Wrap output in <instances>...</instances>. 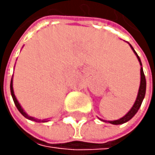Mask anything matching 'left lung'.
I'll list each match as a JSON object with an SVG mask.
<instances>
[{
  "instance_id": "8db88e82",
  "label": "left lung",
  "mask_w": 155,
  "mask_h": 155,
  "mask_svg": "<svg viewBox=\"0 0 155 155\" xmlns=\"http://www.w3.org/2000/svg\"><path fill=\"white\" fill-rule=\"evenodd\" d=\"M131 49L133 50L134 52V54L136 55L137 58H138L139 62H140V88H139V92H138V96H137V98H136V101H135V103L134 105L132 106V108L129 110V111L127 112V114L123 116L122 118L118 119V120H114V121H106V120H102V119H100L101 121H103L105 123H109V124H124V123H127L128 122L130 119H132L135 114L138 112L139 109L140 108L141 106V103H142V101L144 99V97H145V93H146V79H145V75H144V72H143V69H142V64H141V61H140V57L138 56V54L136 53V51L134 50V48L132 47V45L127 43Z\"/></svg>"
}]
</instances>
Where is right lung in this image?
<instances>
[{
  "mask_svg": "<svg viewBox=\"0 0 155 155\" xmlns=\"http://www.w3.org/2000/svg\"><path fill=\"white\" fill-rule=\"evenodd\" d=\"M10 90H11V95H12L13 100H14V102H15V106H16L17 110H18L20 111V114H22L24 117H26V118H27V119H28V120H31V121L37 122V123H45V122H48V121H50L49 119L40 120V119H36V118H34V117H31V116L28 115V114H27V112H26V111L23 110V108L21 107L20 103L18 102V100L16 99V97H15V96L14 88H13V77H12V79H11V84H10Z\"/></svg>",
  "mask_w": 155,
  "mask_h": 155,
  "instance_id": "add662e5",
  "label": "right lung"
}]
</instances>
